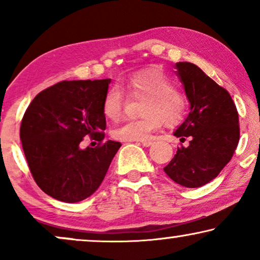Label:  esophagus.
Masks as SVG:
<instances>
[{"instance_id":"34e87169","label":"esophagus","mask_w":260,"mask_h":260,"mask_svg":"<svg viewBox=\"0 0 260 260\" xmlns=\"http://www.w3.org/2000/svg\"><path fill=\"white\" fill-rule=\"evenodd\" d=\"M138 143L143 145V147H150V145L152 144V142L151 141H140Z\"/></svg>"}]
</instances>
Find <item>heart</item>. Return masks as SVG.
Wrapping results in <instances>:
<instances>
[{
  "mask_svg": "<svg viewBox=\"0 0 260 260\" xmlns=\"http://www.w3.org/2000/svg\"><path fill=\"white\" fill-rule=\"evenodd\" d=\"M123 88L130 99L144 101L140 119L127 120L113 130V137L120 141H144L162 123L173 126L184 118L188 102L186 95L175 88L170 78L158 70L138 71L125 78ZM126 99L118 86H111L103 99V113L111 122L122 118Z\"/></svg>",
  "mask_w": 260,
  "mask_h": 260,
  "instance_id": "b5f03b06",
  "label": "heart"
}]
</instances>
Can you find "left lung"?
Masks as SVG:
<instances>
[{
	"instance_id": "obj_1",
	"label": "left lung",
	"mask_w": 260,
	"mask_h": 260,
	"mask_svg": "<svg viewBox=\"0 0 260 260\" xmlns=\"http://www.w3.org/2000/svg\"><path fill=\"white\" fill-rule=\"evenodd\" d=\"M176 69L190 112L174 135L190 141L187 148H177L163 170L174 182L199 188L214 180L232 158L239 143V116L227 90L197 65L177 62Z\"/></svg>"
}]
</instances>
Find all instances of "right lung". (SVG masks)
Wrapping results in <instances>:
<instances>
[{"mask_svg": "<svg viewBox=\"0 0 260 260\" xmlns=\"http://www.w3.org/2000/svg\"><path fill=\"white\" fill-rule=\"evenodd\" d=\"M110 83L60 81L37 94L24 112L20 138L28 167L41 190L56 200L73 204L93 194L122 145L104 142L103 99ZM85 137L98 145L81 149Z\"/></svg>", "mask_w": 260, "mask_h": 260, "instance_id": "add662e5", "label": "right lung"}]
</instances>
